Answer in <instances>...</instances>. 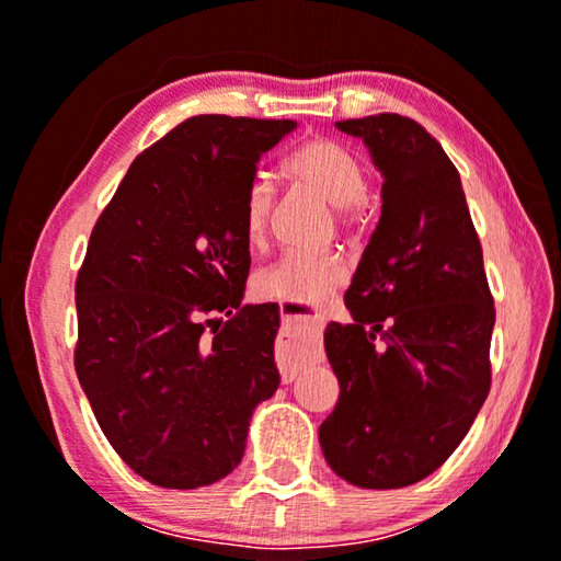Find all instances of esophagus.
Returning <instances> with one entry per match:
<instances>
[{"instance_id": "obj_1", "label": "esophagus", "mask_w": 561, "mask_h": 561, "mask_svg": "<svg viewBox=\"0 0 561 561\" xmlns=\"http://www.w3.org/2000/svg\"><path fill=\"white\" fill-rule=\"evenodd\" d=\"M319 317H286V332L280 334L278 350H275L283 380H294L301 367L311 359H319Z\"/></svg>"}]
</instances>
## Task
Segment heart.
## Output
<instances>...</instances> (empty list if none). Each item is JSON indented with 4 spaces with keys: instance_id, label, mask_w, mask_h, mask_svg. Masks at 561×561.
I'll use <instances>...</instances> for the list:
<instances>
[{
    "instance_id": "1",
    "label": "heart",
    "mask_w": 561,
    "mask_h": 561,
    "mask_svg": "<svg viewBox=\"0 0 561 561\" xmlns=\"http://www.w3.org/2000/svg\"><path fill=\"white\" fill-rule=\"evenodd\" d=\"M286 173L298 186L313 191L334 206L342 227H355L365 211V171L357 156L329 137H313L286 158ZM271 221V188L255 181L244 194L242 227L248 242L260 244ZM347 263L340 252H283L252 280L263 301L317 306L347 280Z\"/></svg>"
}]
</instances>
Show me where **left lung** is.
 <instances>
[{"label": "left lung", "instance_id": "left-lung-1", "mask_svg": "<svg viewBox=\"0 0 561 561\" xmlns=\"http://www.w3.org/2000/svg\"><path fill=\"white\" fill-rule=\"evenodd\" d=\"M382 175L380 221L324 332L340 401L319 426L327 462L357 488L424 480L459 447L490 390L495 306L462 181L419 122H336Z\"/></svg>", "mask_w": 561, "mask_h": 561}]
</instances>
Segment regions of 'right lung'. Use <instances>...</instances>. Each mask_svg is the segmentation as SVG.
Here are the masks:
<instances>
[{"label":"right lung","instance_id":"add662e5","mask_svg":"<svg viewBox=\"0 0 561 561\" xmlns=\"http://www.w3.org/2000/svg\"><path fill=\"white\" fill-rule=\"evenodd\" d=\"M290 129L227 114L181 122L133 160L91 232L76 375L114 451L152 485L227 478L252 411L280 382L278 309L242 306V206L260 158Z\"/></svg>","mask_w":561,"mask_h":561}]
</instances>
